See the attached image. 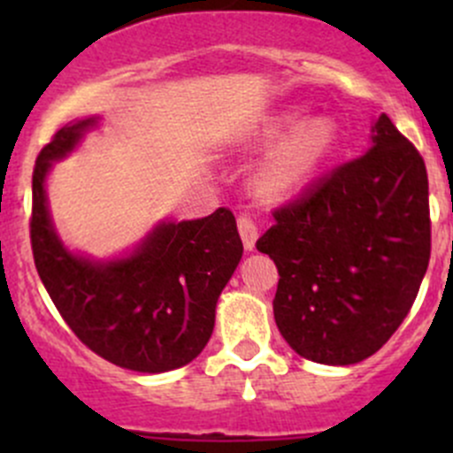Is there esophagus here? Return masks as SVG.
<instances>
[{
  "label": "esophagus",
  "mask_w": 453,
  "mask_h": 453,
  "mask_svg": "<svg viewBox=\"0 0 453 453\" xmlns=\"http://www.w3.org/2000/svg\"><path fill=\"white\" fill-rule=\"evenodd\" d=\"M236 226H239V234H241V239H243L245 250H248V252H252V250L256 248V239H258V227H256V223L248 217V214H243V217L236 219Z\"/></svg>",
  "instance_id": "34e87169"
}]
</instances>
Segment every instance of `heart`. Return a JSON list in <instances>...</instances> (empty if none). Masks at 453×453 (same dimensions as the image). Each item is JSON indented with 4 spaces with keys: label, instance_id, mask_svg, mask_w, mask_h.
<instances>
[{
    "label": "heart",
    "instance_id": "heart-1",
    "mask_svg": "<svg viewBox=\"0 0 453 453\" xmlns=\"http://www.w3.org/2000/svg\"><path fill=\"white\" fill-rule=\"evenodd\" d=\"M300 116L303 109H289L269 118L260 129L265 140L281 138L263 155L254 171L256 188L267 197H285L307 184L335 149V122L319 116L296 125Z\"/></svg>",
    "mask_w": 453,
    "mask_h": 453
}]
</instances>
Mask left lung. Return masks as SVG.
<instances>
[{
	"mask_svg": "<svg viewBox=\"0 0 453 453\" xmlns=\"http://www.w3.org/2000/svg\"><path fill=\"white\" fill-rule=\"evenodd\" d=\"M366 155L273 212L256 241L278 267L273 318L304 359L350 366L377 353L412 309L432 232L425 162L386 113Z\"/></svg>",
	"mask_w": 453,
	"mask_h": 453,
	"instance_id": "1",
	"label": "left lung"
}]
</instances>
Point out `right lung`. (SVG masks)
I'll list each match as a JSON object with an SVG mask.
<instances>
[{
  "instance_id": "1",
  "label": "right lung",
  "mask_w": 453,
  "mask_h": 453,
  "mask_svg": "<svg viewBox=\"0 0 453 453\" xmlns=\"http://www.w3.org/2000/svg\"><path fill=\"white\" fill-rule=\"evenodd\" d=\"M98 118L74 120L41 149L32 173L30 241L54 307L87 349L135 372H166L208 344L214 309L243 243L227 208L195 221H162L131 254H74L54 230L45 195L52 162L67 157Z\"/></svg>"
}]
</instances>
